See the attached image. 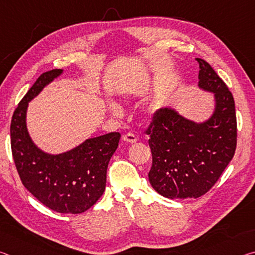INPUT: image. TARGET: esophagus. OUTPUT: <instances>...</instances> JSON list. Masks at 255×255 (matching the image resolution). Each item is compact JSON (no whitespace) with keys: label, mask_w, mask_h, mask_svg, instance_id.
I'll list each match as a JSON object with an SVG mask.
<instances>
[{"label":"esophagus","mask_w":255,"mask_h":255,"mask_svg":"<svg viewBox=\"0 0 255 255\" xmlns=\"http://www.w3.org/2000/svg\"><path fill=\"white\" fill-rule=\"evenodd\" d=\"M123 140L126 141V143L132 144V143H136V141H137V137L133 135V133L128 132V133H126V135L123 136Z\"/></svg>","instance_id":"esophagus-1"}]
</instances>
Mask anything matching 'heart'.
I'll list each match as a JSON object with an SVG mask.
<instances>
[{
	"label": "heart",
	"instance_id": "obj_1",
	"mask_svg": "<svg viewBox=\"0 0 255 255\" xmlns=\"http://www.w3.org/2000/svg\"><path fill=\"white\" fill-rule=\"evenodd\" d=\"M107 108H108V110H109L114 116L120 117V116L123 115L122 108H120L118 105H116V103H109V105L107 106Z\"/></svg>",
	"mask_w": 255,
	"mask_h": 255
}]
</instances>
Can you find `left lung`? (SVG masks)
Here are the masks:
<instances>
[{"label": "left lung", "mask_w": 255, "mask_h": 255, "mask_svg": "<svg viewBox=\"0 0 255 255\" xmlns=\"http://www.w3.org/2000/svg\"><path fill=\"white\" fill-rule=\"evenodd\" d=\"M199 63V88L214 93L215 109L204 123L172 108L154 114L148 130L153 163L149 182L170 199L198 198L221 178L236 149L235 102L227 85L206 60Z\"/></svg>", "instance_id": "obj_1"}]
</instances>
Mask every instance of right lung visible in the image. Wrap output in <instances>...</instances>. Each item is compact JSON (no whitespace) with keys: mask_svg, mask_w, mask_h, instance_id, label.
Listing matches in <instances>:
<instances>
[{"mask_svg":"<svg viewBox=\"0 0 255 255\" xmlns=\"http://www.w3.org/2000/svg\"><path fill=\"white\" fill-rule=\"evenodd\" d=\"M63 73L51 70L38 77L16 107L11 120V149L21 182L42 205L60 214H81L106 189L107 169L118 147L119 132L89 138L68 152L53 155L38 148L29 136V102Z\"/></svg>","mask_w":255,"mask_h":255,"instance_id":"right-lung-1","label":"right lung"}]
</instances>
